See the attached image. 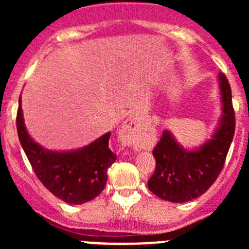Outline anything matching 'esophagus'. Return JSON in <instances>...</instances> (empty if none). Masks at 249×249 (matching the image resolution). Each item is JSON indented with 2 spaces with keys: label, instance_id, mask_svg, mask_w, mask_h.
Returning <instances> with one entry per match:
<instances>
[{
  "label": "esophagus",
  "instance_id": "1",
  "mask_svg": "<svg viewBox=\"0 0 249 249\" xmlns=\"http://www.w3.org/2000/svg\"><path fill=\"white\" fill-rule=\"evenodd\" d=\"M139 129V124H137V120L135 117H129L125 122V124L123 125L122 130V137L123 140L126 143L132 142L134 139V134L136 132V130Z\"/></svg>",
  "mask_w": 249,
  "mask_h": 249
}]
</instances>
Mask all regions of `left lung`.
I'll return each instance as SVG.
<instances>
[{
  "label": "left lung",
  "instance_id": "obj_1",
  "mask_svg": "<svg viewBox=\"0 0 249 249\" xmlns=\"http://www.w3.org/2000/svg\"><path fill=\"white\" fill-rule=\"evenodd\" d=\"M217 80L222 114L210 139L196 147L187 148L170 130H165L153 150L157 166L148 180V188L160 199L182 203L201 196L224 166L235 132V113L227 77L218 73Z\"/></svg>",
  "mask_w": 249,
  "mask_h": 249
}]
</instances>
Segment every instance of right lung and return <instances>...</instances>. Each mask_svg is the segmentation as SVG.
Instances as JSON below:
<instances>
[{"label": "right lung", "instance_id": "obj_1", "mask_svg": "<svg viewBox=\"0 0 249 249\" xmlns=\"http://www.w3.org/2000/svg\"><path fill=\"white\" fill-rule=\"evenodd\" d=\"M17 129L20 144L35 173L55 196L70 205H82L91 201L105 189L107 170L117 160V155L108 147L110 132L77 149H47L27 131L21 108V95Z\"/></svg>", "mask_w": 249, "mask_h": 249}]
</instances>
